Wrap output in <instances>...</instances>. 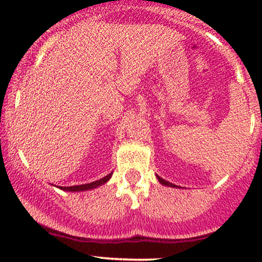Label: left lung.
I'll use <instances>...</instances> for the list:
<instances>
[{
    "label": "left lung",
    "instance_id": "obj_1",
    "mask_svg": "<svg viewBox=\"0 0 262 262\" xmlns=\"http://www.w3.org/2000/svg\"><path fill=\"white\" fill-rule=\"evenodd\" d=\"M156 179L159 180V182H160L161 185L167 186V187H177V186H176V185H173V183H171V182H169V181H165V180H164V179H161L160 176L156 175Z\"/></svg>",
    "mask_w": 262,
    "mask_h": 262
}]
</instances>
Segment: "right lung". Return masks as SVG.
I'll return each instance as SVG.
<instances>
[{"label":"right lung","instance_id":"right-lung-1","mask_svg":"<svg viewBox=\"0 0 262 262\" xmlns=\"http://www.w3.org/2000/svg\"><path fill=\"white\" fill-rule=\"evenodd\" d=\"M113 172L108 173L107 176L102 177V179L97 180V181H93L91 183H86V185H79V186H70V187H61L60 186V189H62V191H68V192H82V191H89V189H93V188H97L100 187V186L104 185V183L110 181L111 176H112Z\"/></svg>","mask_w":262,"mask_h":262}]
</instances>
